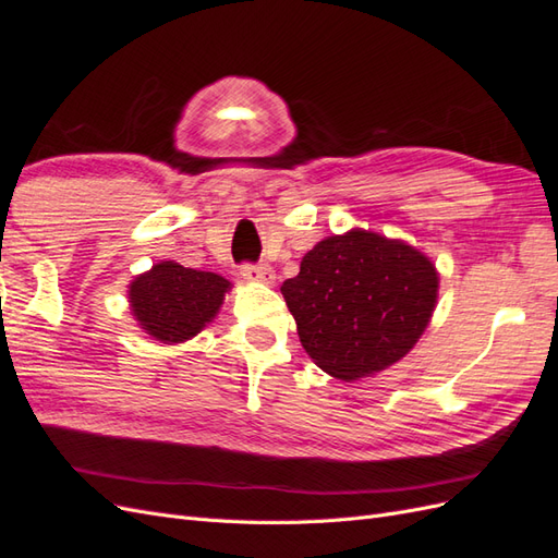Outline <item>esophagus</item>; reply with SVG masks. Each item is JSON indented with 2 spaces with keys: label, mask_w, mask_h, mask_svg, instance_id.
<instances>
[{
  "label": "esophagus",
  "mask_w": 558,
  "mask_h": 558,
  "mask_svg": "<svg viewBox=\"0 0 558 558\" xmlns=\"http://www.w3.org/2000/svg\"><path fill=\"white\" fill-rule=\"evenodd\" d=\"M242 277L248 281H260V283H269L275 279L272 267L265 263H244L242 265Z\"/></svg>",
  "instance_id": "34e87169"
}]
</instances>
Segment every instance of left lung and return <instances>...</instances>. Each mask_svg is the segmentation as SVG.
<instances>
[{
    "mask_svg": "<svg viewBox=\"0 0 558 558\" xmlns=\"http://www.w3.org/2000/svg\"><path fill=\"white\" fill-rule=\"evenodd\" d=\"M281 293L314 363L351 381L416 344L435 310L437 272L404 242L351 230L318 242Z\"/></svg>",
    "mask_w": 558,
    "mask_h": 558,
    "instance_id": "left-lung-1",
    "label": "left lung"
}]
</instances>
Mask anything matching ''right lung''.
<instances>
[{"label":"right lung","instance_id":"right-lung-1","mask_svg":"<svg viewBox=\"0 0 558 558\" xmlns=\"http://www.w3.org/2000/svg\"><path fill=\"white\" fill-rule=\"evenodd\" d=\"M228 289L223 277L165 260L132 281L130 305L150 337L183 342L216 316Z\"/></svg>","mask_w":558,"mask_h":558}]
</instances>
